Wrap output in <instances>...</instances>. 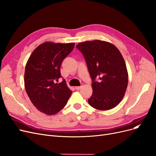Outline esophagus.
Returning <instances> with one entry per match:
<instances>
[{"label": "esophagus", "mask_w": 156, "mask_h": 156, "mask_svg": "<svg viewBox=\"0 0 156 156\" xmlns=\"http://www.w3.org/2000/svg\"><path fill=\"white\" fill-rule=\"evenodd\" d=\"M82 86H76V87H75V89H76V90H80V89H82Z\"/></svg>", "instance_id": "34e87169"}]
</instances>
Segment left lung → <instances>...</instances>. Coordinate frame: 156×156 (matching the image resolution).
Here are the masks:
<instances>
[{"label":"left lung","instance_id":"1","mask_svg":"<svg viewBox=\"0 0 156 156\" xmlns=\"http://www.w3.org/2000/svg\"><path fill=\"white\" fill-rule=\"evenodd\" d=\"M76 48L83 54L92 80L89 105L99 110L117 106L124 96L128 82L121 53L112 43L100 40L80 43Z\"/></svg>","mask_w":156,"mask_h":156}]
</instances>
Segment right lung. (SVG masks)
Listing matches in <instances>:
<instances>
[{"label": "right lung", "instance_id": "obj_1", "mask_svg": "<svg viewBox=\"0 0 156 156\" xmlns=\"http://www.w3.org/2000/svg\"><path fill=\"white\" fill-rule=\"evenodd\" d=\"M74 43H44L34 50L25 67L24 86L32 103L39 112L56 114L67 103L72 91L63 79L60 67L71 53Z\"/></svg>", "mask_w": 156, "mask_h": 156}]
</instances>
